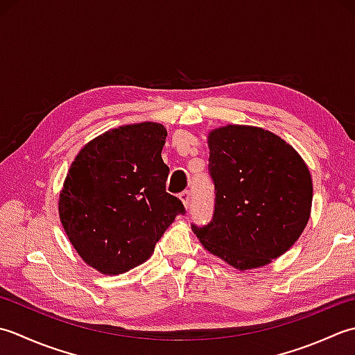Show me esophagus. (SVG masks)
I'll use <instances>...</instances> for the list:
<instances>
[{"mask_svg":"<svg viewBox=\"0 0 355 355\" xmlns=\"http://www.w3.org/2000/svg\"><path fill=\"white\" fill-rule=\"evenodd\" d=\"M179 199L182 200V204H184L185 208H190V207H191V193L188 191V190L180 193V194H179Z\"/></svg>","mask_w":355,"mask_h":355,"instance_id":"esophagus-1","label":"esophagus"}]
</instances>
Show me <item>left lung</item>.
<instances>
[{"label":"left lung","mask_w":355,"mask_h":355,"mask_svg":"<svg viewBox=\"0 0 355 355\" xmlns=\"http://www.w3.org/2000/svg\"><path fill=\"white\" fill-rule=\"evenodd\" d=\"M214 213L193 223L200 243L237 270L268 265L305 230L313 180L300 155L268 130L227 125L208 135Z\"/></svg>","instance_id":"1"}]
</instances>
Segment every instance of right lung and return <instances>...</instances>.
Wrapping results in <instances>:
<instances>
[{"mask_svg": "<svg viewBox=\"0 0 355 355\" xmlns=\"http://www.w3.org/2000/svg\"><path fill=\"white\" fill-rule=\"evenodd\" d=\"M167 130L156 122L122 125L90 141L71 162L60 194V219L87 265L122 274L153 254L185 208L165 191Z\"/></svg>", "mask_w": 355, "mask_h": 355, "instance_id": "1", "label": "right lung"}]
</instances>
